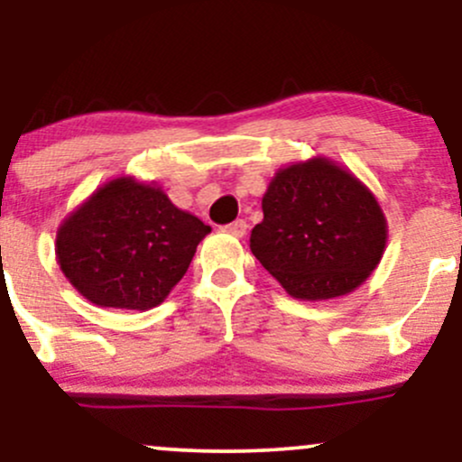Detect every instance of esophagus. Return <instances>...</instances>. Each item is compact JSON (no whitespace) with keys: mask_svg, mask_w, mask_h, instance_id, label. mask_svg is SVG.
Segmentation results:
<instances>
[{"mask_svg":"<svg viewBox=\"0 0 462 462\" xmlns=\"http://www.w3.org/2000/svg\"><path fill=\"white\" fill-rule=\"evenodd\" d=\"M224 232H227V235H232V236H245V232H247V221H243V219H236L235 224H227V226H224Z\"/></svg>","mask_w":462,"mask_h":462,"instance_id":"obj_1","label":"esophagus"}]
</instances>
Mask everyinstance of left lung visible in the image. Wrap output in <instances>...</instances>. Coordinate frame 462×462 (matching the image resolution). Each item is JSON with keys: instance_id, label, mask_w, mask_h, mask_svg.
Segmentation results:
<instances>
[{"instance_id": "obj_1", "label": "left lung", "mask_w": 462, "mask_h": 462, "mask_svg": "<svg viewBox=\"0 0 462 462\" xmlns=\"http://www.w3.org/2000/svg\"><path fill=\"white\" fill-rule=\"evenodd\" d=\"M263 215L249 249L295 300L352 293L383 261L389 227L378 199L326 156L278 169Z\"/></svg>"}]
</instances>
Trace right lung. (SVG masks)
<instances>
[{
    "instance_id": "add662e5",
    "label": "right lung",
    "mask_w": 462,
    "mask_h": 462,
    "mask_svg": "<svg viewBox=\"0 0 462 462\" xmlns=\"http://www.w3.org/2000/svg\"><path fill=\"white\" fill-rule=\"evenodd\" d=\"M210 226L180 210L153 182L110 180L56 232L65 278L102 309L150 310L187 273Z\"/></svg>"
}]
</instances>
